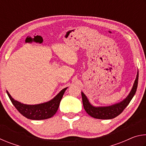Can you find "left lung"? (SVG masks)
<instances>
[{"instance_id":"1","label":"left lung","mask_w":146,"mask_h":146,"mask_svg":"<svg viewBox=\"0 0 146 146\" xmlns=\"http://www.w3.org/2000/svg\"><path fill=\"white\" fill-rule=\"evenodd\" d=\"M138 81V71L137 72V77H136L132 90H131L127 97L125 99H123L122 102L112 106H106V107H95L92 106L89 102L88 98L86 97L84 93L82 92L81 93H82L84 108L89 115L95 118H98V119H112V118H114L123 111V110L129 104L133 97H134L136 91H137Z\"/></svg>"}]
</instances>
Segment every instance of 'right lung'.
Instances as JSON below:
<instances>
[{
  "label": "right lung",
  "mask_w": 146,
  "mask_h": 146,
  "mask_svg": "<svg viewBox=\"0 0 146 146\" xmlns=\"http://www.w3.org/2000/svg\"><path fill=\"white\" fill-rule=\"evenodd\" d=\"M67 88L61 90L57 95L49 102L36 105H28L19 102L11 97L8 91L6 92L12 104L24 117L31 120H45L52 117L57 111L62 98Z\"/></svg>",
  "instance_id": "obj_1"
}]
</instances>
